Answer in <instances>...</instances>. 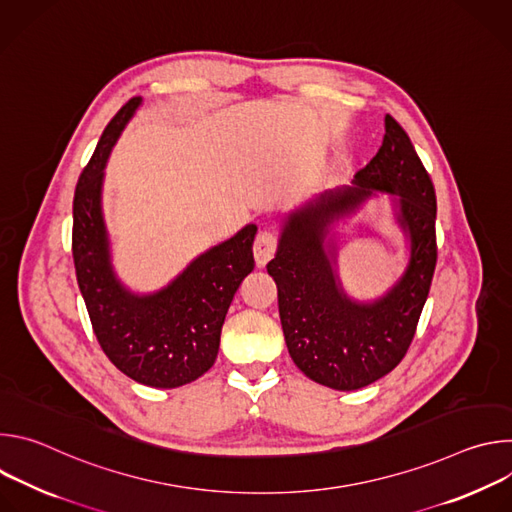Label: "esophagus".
<instances>
[{"instance_id": "esophagus-1", "label": "esophagus", "mask_w": 512, "mask_h": 512, "mask_svg": "<svg viewBox=\"0 0 512 512\" xmlns=\"http://www.w3.org/2000/svg\"><path fill=\"white\" fill-rule=\"evenodd\" d=\"M275 249H277V237L273 231L269 229H263L259 231V235L255 237V243H253V255H255V261L259 267L267 265V261L275 255Z\"/></svg>"}]
</instances>
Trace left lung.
<instances>
[{"label":"left lung","mask_w":512,"mask_h":512,"mask_svg":"<svg viewBox=\"0 0 512 512\" xmlns=\"http://www.w3.org/2000/svg\"><path fill=\"white\" fill-rule=\"evenodd\" d=\"M389 193L410 243L400 279L383 297L360 303L346 294L337 266L333 225L373 195ZM435 190L405 129L385 115L377 156L350 186L328 190L291 210L267 273L277 285L289 356L312 381L362 389L391 373L405 356L435 269Z\"/></svg>","instance_id":"obj_1"}]
</instances>
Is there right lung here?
I'll return each instance as SVG.
<instances>
[{
    "label": "right lung",
    "mask_w": 512,
    "mask_h": 512,
    "mask_svg": "<svg viewBox=\"0 0 512 512\" xmlns=\"http://www.w3.org/2000/svg\"><path fill=\"white\" fill-rule=\"evenodd\" d=\"M139 105L141 97H133L119 109L79 178L72 257L95 336L109 360L135 383L174 389L214 364L229 306L255 267L257 225L206 249L152 294H137L117 277L103 218V178L113 145Z\"/></svg>",
    "instance_id": "right-lung-1"
}]
</instances>
